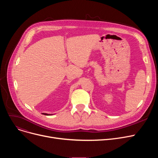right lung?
Listing matches in <instances>:
<instances>
[{"label":"right lung","instance_id":"obj_1","mask_svg":"<svg viewBox=\"0 0 158 158\" xmlns=\"http://www.w3.org/2000/svg\"><path fill=\"white\" fill-rule=\"evenodd\" d=\"M43 114H46V115H48V114H46V113H43Z\"/></svg>","mask_w":158,"mask_h":158}]
</instances>
